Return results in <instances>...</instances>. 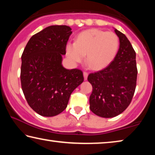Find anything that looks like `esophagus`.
<instances>
[{
  "label": "esophagus",
  "mask_w": 155,
  "mask_h": 155,
  "mask_svg": "<svg viewBox=\"0 0 155 155\" xmlns=\"http://www.w3.org/2000/svg\"><path fill=\"white\" fill-rule=\"evenodd\" d=\"M83 77H84V79L85 81L87 79V77H88V72H83Z\"/></svg>",
  "instance_id": "esophagus-1"
}]
</instances>
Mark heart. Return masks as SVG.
<instances>
[{
  "label": "heart",
  "mask_w": 155,
  "mask_h": 155,
  "mask_svg": "<svg viewBox=\"0 0 155 155\" xmlns=\"http://www.w3.org/2000/svg\"><path fill=\"white\" fill-rule=\"evenodd\" d=\"M120 47V40L114 32L90 28L78 33L75 41H68L66 56L73 64L85 58L94 70L107 67L114 61Z\"/></svg>",
  "instance_id": "heart-1"
}]
</instances>
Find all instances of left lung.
<instances>
[{"mask_svg": "<svg viewBox=\"0 0 155 155\" xmlns=\"http://www.w3.org/2000/svg\"><path fill=\"white\" fill-rule=\"evenodd\" d=\"M120 48L116 57L108 66L89 74L92 85L90 108L102 117H114L124 111L134 95L137 69L136 53L124 34L115 28Z\"/></svg>", "mask_w": 155, "mask_h": 155, "instance_id": "1", "label": "left lung"}]
</instances>
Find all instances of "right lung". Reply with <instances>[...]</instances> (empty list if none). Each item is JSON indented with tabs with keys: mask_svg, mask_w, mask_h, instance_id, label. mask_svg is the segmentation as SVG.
I'll use <instances>...</instances> for the list:
<instances>
[{
	"mask_svg": "<svg viewBox=\"0 0 155 155\" xmlns=\"http://www.w3.org/2000/svg\"><path fill=\"white\" fill-rule=\"evenodd\" d=\"M65 25H52L28 40L21 57V86L31 108L52 117L64 111L73 91L83 83V72L62 65L65 45L72 31Z\"/></svg>",
	"mask_w": 155,
	"mask_h": 155,
	"instance_id": "add662e5",
	"label": "right lung"
}]
</instances>
